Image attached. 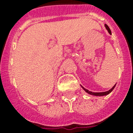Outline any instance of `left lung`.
Segmentation results:
<instances>
[{
  "label": "left lung",
  "mask_w": 133,
  "mask_h": 133,
  "mask_svg": "<svg viewBox=\"0 0 133 133\" xmlns=\"http://www.w3.org/2000/svg\"><path fill=\"white\" fill-rule=\"evenodd\" d=\"M105 29L107 30L108 32V33H109V34H110V35H111L112 33H111V31H110V30L109 27H108V26L107 25H105ZM81 88H83V90H84V91H85V92H87L88 94H90V95H93V96H98V97H102V96H105V95H109L110 93L112 91L114 90V88H115L116 84L115 85H114L113 87L111 89H110V90L108 91H105V92H93L89 91L88 90H87V89L84 88H83V86H82V85H81Z\"/></svg>",
  "instance_id": "8db88e82"
}]
</instances>
